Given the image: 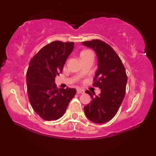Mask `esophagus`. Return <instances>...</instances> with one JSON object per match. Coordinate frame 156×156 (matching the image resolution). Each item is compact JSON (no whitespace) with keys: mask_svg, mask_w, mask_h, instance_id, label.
Instances as JSON below:
<instances>
[{"mask_svg":"<svg viewBox=\"0 0 156 156\" xmlns=\"http://www.w3.org/2000/svg\"><path fill=\"white\" fill-rule=\"evenodd\" d=\"M77 93H78V94H83L84 91L83 90V89H77Z\"/></svg>","mask_w":156,"mask_h":156,"instance_id":"34e87169","label":"esophagus"}]
</instances>
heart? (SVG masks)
<instances>
[{
	"instance_id": "b5f03b06",
	"label": "heart",
	"mask_w": 156,
	"mask_h": 156,
	"mask_svg": "<svg viewBox=\"0 0 156 156\" xmlns=\"http://www.w3.org/2000/svg\"><path fill=\"white\" fill-rule=\"evenodd\" d=\"M91 51H87V50H86V51H83L81 52V53H80V55H84V54H87V53H90Z\"/></svg>"
}]
</instances>
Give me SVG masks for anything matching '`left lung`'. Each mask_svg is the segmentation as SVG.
I'll list each match as a JSON object with an SVG mask.
<instances>
[{
    "mask_svg": "<svg viewBox=\"0 0 156 156\" xmlns=\"http://www.w3.org/2000/svg\"><path fill=\"white\" fill-rule=\"evenodd\" d=\"M92 48L98 58V69L93 86L101 89V94L92 98V101L84 107V113L89 120L95 123H105L116 115L125 94L127 78L122 62L111 46L99 39L82 42Z\"/></svg>",
    "mask_w": 156,
    "mask_h": 156,
    "instance_id": "8db88e82",
    "label": "left lung"
}]
</instances>
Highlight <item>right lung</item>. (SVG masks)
<instances>
[{
  "label": "right lung",
  "mask_w": 156,
  "mask_h": 156,
  "mask_svg": "<svg viewBox=\"0 0 156 156\" xmlns=\"http://www.w3.org/2000/svg\"><path fill=\"white\" fill-rule=\"evenodd\" d=\"M74 49L73 42L55 41L47 44L30 61L26 73L28 99L34 111L44 120L63 116L76 89L57 88L55 78Z\"/></svg>",
  "instance_id": "right-lung-1"
}]
</instances>
